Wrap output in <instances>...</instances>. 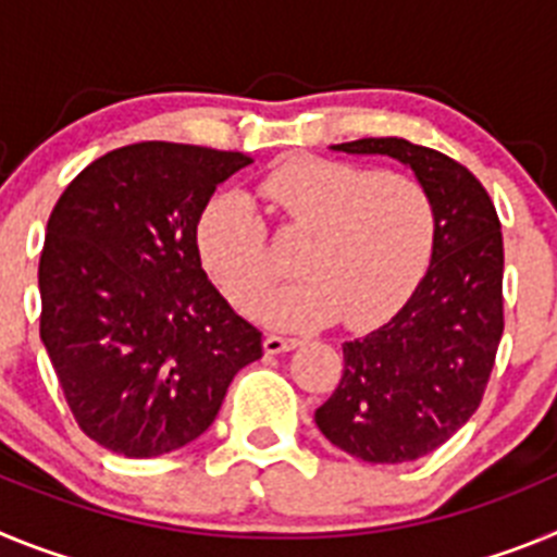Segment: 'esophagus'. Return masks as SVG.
I'll return each mask as SVG.
<instances>
[{
	"mask_svg": "<svg viewBox=\"0 0 557 557\" xmlns=\"http://www.w3.org/2000/svg\"><path fill=\"white\" fill-rule=\"evenodd\" d=\"M298 343H301V339L287 337V334H268V337H264V351L282 354V351H289V348H295Z\"/></svg>",
	"mask_w": 557,
	"mask_h": 557,
	"instance_id": "1",
	"label": "esophagus"
}]
</instances>
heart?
I'll use <instances>...</instances> for the list:
<instances>
[{
  "label": "heart",
  "mask_w": 557,
  "mask_h": 557,
  "mask_svg": "<svg viewBox=\"0 0 557 557\" xmlns=\"http://www.w3.org/2000/svg\"><path fill=\"white\" fill-rule=\"evenodd\" d=\"M259 198L284 231L309 234L301 282L270 295L259 314L282 326H318L343 314L351 329L385 323L416 293L435 250L432 195L401 172L295 156L270 170ZM198 250L231 301L253 307L275 264L262 225L239 195H218L198 220Z\"/></svg>",
  "instance_id": "heart-1"
}]
</instances>
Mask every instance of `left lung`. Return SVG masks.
Instances as JSON below:
<instances>
[{
	"mask_svg": "<svg viewBox=\"0 0 557 557\" xmlns=\"http://www.w3.org/2000/svg\"><path fill=\"white\" fill-rule=\"evenodd\" d=\"M334 150L391 156L432 195V262L385 326L343 343V376L314 410L337 449L366 462H410L444 446L480 407L496 362L502 225L485 186L455 159L407 139H357Z\"/></svg>",
	"mask_w": 557,
	"mask_h": 557,
	"instance_id": "left-lung-1",
	"label": "left lung"
}]
</instances>
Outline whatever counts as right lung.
Here are the masks:
<instances>
[{
  "label": "right lung",
  "instance_id": "1",
  "mask_svg": "<svg viewBox=\"0 0 557 557\" xmlns=\"http://www.w3.org/2000/svg\"><path fill=\"white\" fill-rule=\"evenodd\" d=\"M243 152L139 141L91 161L49 214L41 339L77 426L125 457L191 444L262 332L209 282L198 220Z\"/></svg>",
  "mask_w": 557,
  "mask_h": 557
}]
</instances>
